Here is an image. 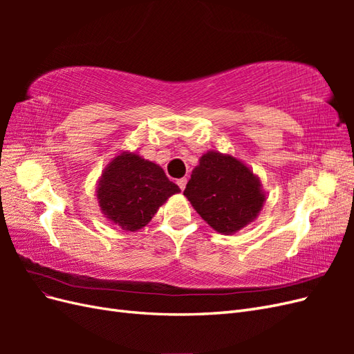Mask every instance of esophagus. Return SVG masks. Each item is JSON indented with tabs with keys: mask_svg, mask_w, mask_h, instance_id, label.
I'll return each mask as SVG.
<instances>
[{
	"mask_svg": "<svg viewBox=\"0 0 354 354\" xmlns=\"http://www.w3.org/2000/svg\"><path fill=\"white\" fill-rule=\"evenodd\" d=\"M186 183H187V178H186V177H183V178H178V180H177V185H178V187H180L181 190H185Z\"/></svg>",
	"mask_w": 354,
	"mask_h": 354,
	"instance_id": "esophagus-1",
	"label": "esophagus"
}]
</instances>
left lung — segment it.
Masks as SVG:
<instances>
[{"label":"left lung","instance_id":"left-lung-1","mask_svg":"<svg viewBox=\"0 0 354 354\" xmlns=\"http://www.w3.org/2000/svg\"><path fill=\"white\" fill-rule=\"evenodd\" d=\"M185 196L209 226L233 234L248 226L263 209L266 192L241 159L208 151L192 171Z\"/></svg>","mask_w":354,"mask_h":354}]
</instances>
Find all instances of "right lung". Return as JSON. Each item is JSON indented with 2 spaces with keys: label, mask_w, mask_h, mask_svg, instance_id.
Here are the masks:
<instances>
[{
  "label": "right lung",
  "mask_w": 354,
  "mask_h": 354,
  "mask_svg": "<svg viewBox=\"0 0 354 354\" xmlns=\"http://www.w3.org/2000/svg\"><path fill=\"white\" fill-rule=\"evenodd\" d=\"M180 187L164 169L133 152H122L106 165L95 196L103 216L122 230L137 232Z\"/></svg>",
  "instance_id": "1"
}]
</instances>
